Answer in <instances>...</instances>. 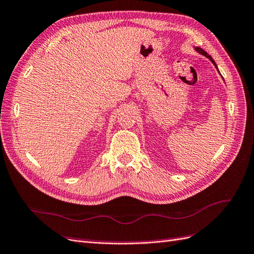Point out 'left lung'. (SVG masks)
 <instances>
[{
  "mask_svg": "<svg viewBox=\"0 0 254 254\" xmlns=\"http://www.w3.org/2000/svg\"><path fill=\"white\" fill-rule=\"evenodd\" d=\"M194 50H196L198 53H200V54H201V55H204L205 57H207V58H209V60L212 62V64H214V66L216 67V69H217V66H216V64H215V62L213 61V58H212L209 54H208V53L207 52H204L202 49H200V47H194ZM217 70H219V69H217Z\"/></svg>",
  "mask_w": 254,
  "mask_h": 254,
  "instance_id": "left-lung-1",
  "label": "left lung"
}]
</instances>
